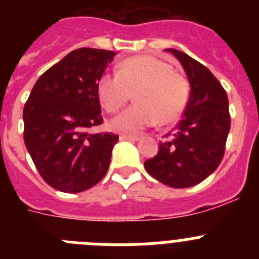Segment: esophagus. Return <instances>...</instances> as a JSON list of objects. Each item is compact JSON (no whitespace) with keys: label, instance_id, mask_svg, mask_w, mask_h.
I'll return each instance as SVG.
<instances>
[{"label":"esophagus","instance_id":"1","mask_svg":"<svg viewBox=\"0 0 259 259\" xmlns=\"http://www.w3.org/2000/svg\"><path fill=\"white\" fill-rule=\"evenodd\" d=\"M120 140H127V141H139L140 140V136H134V135H125L122 134L119 136Z\"/></svg>","mask_w":259,"mask_h":259}]
</instances>
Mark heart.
Returning <instances> with one entry per match:
<instances>
[{"mask_svg":"<svg viewBox=\"0 0 259 259\" xmlns=\"http://www.w3.org/2000/svg\"><path fill=\"white\" fill-rule=\"evenodd\" d=\"M96 92L107 113L122 109L134 93L136 104L111 120L114 131L137 134L158 124L175 123L188 106L191 84L185 75L152 56L124 59L115 75L104 74L97 80Z\"/></svg>","mask_w":259,"mask_h":259,"instance_id":"1","label":"heart"}]
</instances>
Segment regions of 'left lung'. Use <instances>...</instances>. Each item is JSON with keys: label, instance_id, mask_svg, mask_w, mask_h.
<instances>
[{"label": "left lung", "instance_id": "left-lung-1", "mask_svg": "<svg viewBox=\"0 0 259 259\" xmlns=\"http://www.w3.org/2000/svg\"><path fill=\"white\" fill-rule=\"evenodd\" d=\"M171 52L184 67L191 96L178 125L159 143L157 155L144 166L149 175L172 188H189L205 180L221 164L231 116L227 93L207 67L176 49Z\"/></svg>", "mask_w": 259, "mask_h": 259}]
</instances>
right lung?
Wrapping results in <instances>:
<instances>
[{
  "label": "right lung",
  "mask_w": 259,
  "mask_h": 259,
  "mask_svg": "<svg viewBox=\"0 0 259 259\" xmlns=\"http://www.w3.org/2000/svg\"><path fill=\"white\" fill-rule=\"evenodd\" d=\"M111 50L80 48L38 77L23 109L24 144L45 183L57 191L92 188L109 170L119 137L91 132L104 122L96 85Z\"/></svg>",
  "instance_id": "add662e5"
}]
</instances>
